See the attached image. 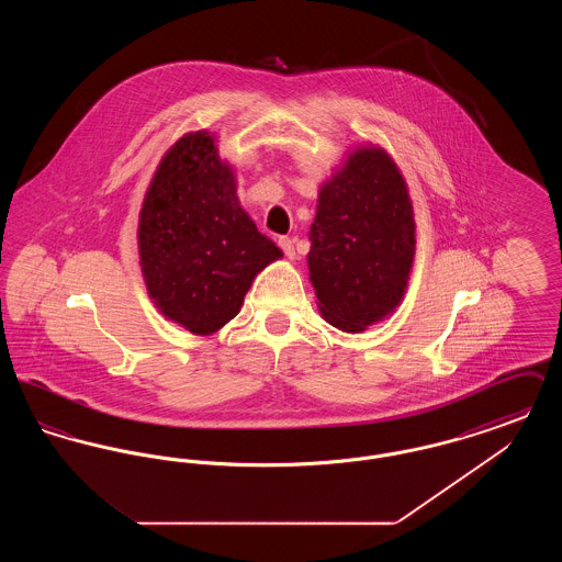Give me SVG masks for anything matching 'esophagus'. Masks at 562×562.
<instances>
[{
    "mask_svg": "<svg viewBox=\"0 0 562 562\" xmlns=\"http://www.w3.org/2000/svg\"><path fill=\"white\" fill-rule=\"evenodd\" d=\"M278 244H280V248L284 250V255L293 261V259H296V252H294V241L291 240V238H280L278 240Z\"/></svg>",
    "mask_w": 562,
    "mask_h": 562,
    "instance_id": "obj_1",
    "label": "esophagus"
}]
</instances>
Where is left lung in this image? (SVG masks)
I'll return each instance as SVG.
<instances>
[{
	"instance_id": "8db88e82",
	"label": "left lung",
	"mask_w": 562,
	"mask_h": 562,
	"mask_svg": "<svg viewBox=\"0 0 562 562\" xmlns=\"http://www.w3.org/2000/svg\"><path fill=\"white\" fill-rule=\"evenodd\" d=\"M310 240L307 268L324 321L362 333L396 312L417 240L408 186L383 147H353L322 183Z\"/></svg>"
}]
</instances>
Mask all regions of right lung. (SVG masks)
<instances>
[{
	"label": "right lung",
	"mask_w": 562,
	"mask_h": 562,
	"mask_svg": "<svg viewBox=\"0 0 562 562\" xmlns=\"http://www.w3.org/2000/svg\"><path fill=\"white\" fill-rule=\"evenodd\" d=\"M216 134H183L164 156L138 213V266L166 321L206 337L238 316L252 280L282 250L240 206Z\"/></svg>",
	"instance_id": "obj_1"
}]
</instances>
